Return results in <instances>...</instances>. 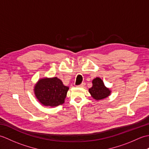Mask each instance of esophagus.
I'll use <instances>...</instances> for the list:
<instances>
[{"mask_svg":"<svg viewBox=\"0 0 149 149\" xmlns=\"http://www.w3.org/2000/svg\"><path fill=\"white\" fill-rule=\"evenodd\" d=\"M85 84H86V83H83L79 85L78 87H79V88H83V87L85 86Z\"/></svg>","mask_w":149,"mask_h":149,"instance_id":"1","label":"esophagus"}]
</instances>
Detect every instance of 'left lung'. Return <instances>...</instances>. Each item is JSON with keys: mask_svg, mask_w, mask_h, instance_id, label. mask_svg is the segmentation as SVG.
Masks as SVG:
<instances>
[{"mask_svg": "<svg viewBox=\"0 0 149 149\" xmlns=\"http://www.w3.org/2000/svg\"><path fill=\"white\" fill-rule=\"evenodd\" d=\"M89 93L93 99L100 100L108 97L111 91L104 84L100 77H96L92 81V87L89 89Z\"/></svg>", "mask_w": 149, "mask_h": 149, "instance_id": "obj_1", "label": "left lung"}]
</instances>
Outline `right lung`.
Returning <instances> with one entry per match:
<instances>
[{
  "instance_id": "obj_1",
  "label": "right lung",
  "mask_w": 149,
  "mask_h": 149,
  "mask_svg": "<svg viewBox=\"0 0 149 149\" xmlns=\"http://www.w3.org/2000/svg\"><path fill=\"white\" fill-rule=\"evenodd\" d=\"M69 90L58 77H44L38 81L34 93L38 100L44 106L56 107L65 102Z\"/></svg>"
}]
</instances>
